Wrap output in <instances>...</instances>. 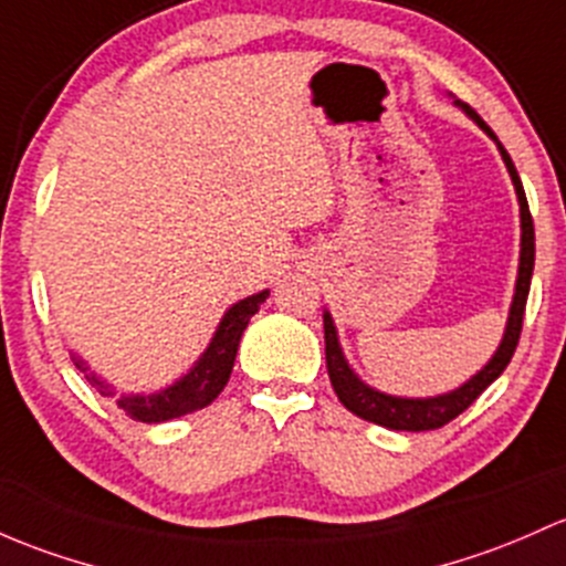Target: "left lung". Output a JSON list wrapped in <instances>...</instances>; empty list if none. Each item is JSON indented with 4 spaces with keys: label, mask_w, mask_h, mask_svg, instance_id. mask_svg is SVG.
<instances>
[{
    "label": "left lung",
    "mask_w": 566,
    "mask_h": 566,
    "mask_svg": "<svg viewBox=\"0 0 566 566\" xmlns=\"http://www.w3.org/2000/svg\"><path fill=\"white\" fill-rule=\"evenodd\" d=\"M455 105L478 124L480 129L488 135V138L496 140L499 154H502L504 165H507L510 178L515 184V195H518L521 206V263H518V282H515V295L513 306H510L507 328H504L502 344L493 353V358L474 374L472 379L461 385V388L442 392V396L433 398H401V396H388V392H379L368 388L366 382L358 377V374L349 368L347 358L342 353V344H338L336 325H333V317L328 312L323 314L325 323V363H328V377L333 390H336L338 401L349 409L358 418L368 420V423H377L385 428H392V431H433V428L448 426L450 420H455L469 403H474V398L483 392L499 374L507 368L510 358H513L515 347H518L521 328H523V312H526V298H528V284H532V271H534V222L532 213H528L526 192H523V184L518 178V170H515L513 159L504 151V146L499 143L493 129L488 127L483 118L478 116L467 103L455 99Z\"/></svg>",
    "instance_id": "1"
}]
</instances>
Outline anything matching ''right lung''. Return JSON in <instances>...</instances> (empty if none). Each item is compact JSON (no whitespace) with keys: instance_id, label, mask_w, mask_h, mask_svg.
I'll return each mask as SVG.
<instances>
[{"instance_id":"1","label":"right lung","mask_w":566,"mask_h":566,"mask_svg":"<svg viewBox=\"0 0 566 566\" xmlns=\"http://www.w3.org/2000/svg\"><path fill=\"white\" fill-rule=\"evenodd\" d=\"M268 298V290L258 295H249V298L233 303V306L224 312L222 323H219L217 333H213L211 344L200 360L189 368V374H184L178 382L170 385V388L146 392V396H122L118 398V407L129 415L133 420H140V423H165V420L181 418V415L198 412V409L208 407L219 392L228 385L230 371H233L238 342H241L243 331H247L249 319L258 312L260 303ZM75 368H81L86 374V379L92 382V388H97L103 396H116L108 382L97 377L94 371H88V366L83 363L78 355L73 353Z\"/></svg>"}]
</instances>
